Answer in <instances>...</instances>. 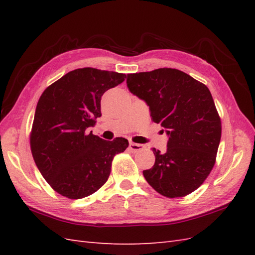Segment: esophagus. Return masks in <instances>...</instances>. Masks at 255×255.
Masks as SVG:
<instances>
[{
	"label": "esophagus",
	"instance_id": "34e87169",
	"mask_svg": "<svg viewBox=\"0 0 255 255\" xmlns=\"http://www.w3.org/2000/svg\"><path fill=\"white\" fill-rule=\"evenodd\" d=\"M144 145L140 144V143H134V142H130L129 143V149H130L132 152H140V151L144 150Z\"/></svg>",
	"mask_w": 255,
	"mask_h": 255
}]
</instances>
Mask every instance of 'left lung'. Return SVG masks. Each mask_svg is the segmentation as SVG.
I'll return each mask as SVG.
<instances>
[{"instance_id": "left-lung-1", "label": "left lung", "mask_w": 255, "mask_h": 255, "mask_svg": "<svg viewBox=\"0 0 255 255\" xmlns=\"http://www.w3.org/2000/svg\"><path fill=\"white\" fill-rule=\"evenodd\" d=\"M127 86L147 103L152 121L169 136L164 153L152 149L155 162L143 171L144 178L165 197L191 194L213 170L221 138L220 117L210 91L171 68L128 74Z\"/></svg>"}]
</instances>
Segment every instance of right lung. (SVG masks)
<instances>
[{"label":"right lung","instance_id":"add662e5","mask_svg":"<svg viewBox=\"0 0 255 255\" xmlns=\"http://www.w3.org/2000/svg\"><path fill=\"white\" fill-rule=\"evenodd\" d=\"M126 74L94 68L77 69L48 86L37 103L30 132L35 163L57 193L71 199L89 196L111 174L112 161L128 140L106 141L86 132L101 117V99Z\"/></svg>","mask_w":255,"mask_h":255}]
</instances>
